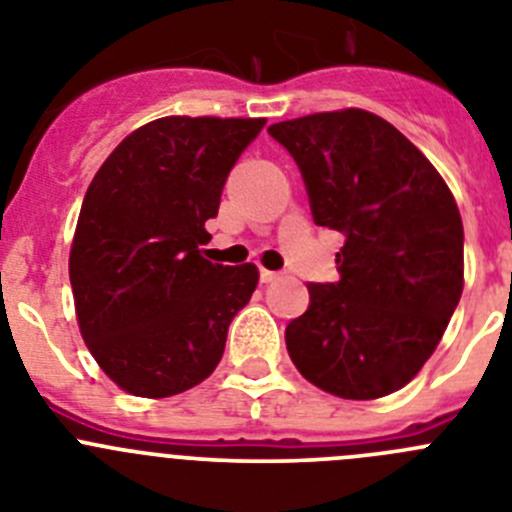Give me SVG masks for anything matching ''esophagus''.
I'll return each instance as SVG.
<instances>
[{"label":"esophagus","mask_w":512,"mask_h":512,"mask_svg":"<svg viewBox=\"0 0 512 512\" xmlns=\"http://www.w3.org/2000/svg\"><path fill=\"white\" fill-rule=\"evenodd\" d=\"M279 274L277 271H269V269H261V284H269V282H277Z\"/></svg>","instance_id":"34e87169"}]
</instances>
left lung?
<instances>
[{
    "mask_svg": "<svg viewBox=\"0 0 512 512\" xmlns=\"http://www.w3.org/2000/svg\"><path fill=\"white\" fill-rule=\"evenodd\" d=\"M297 161L315 223L346 235L336 284H307L287 325L302 377L343 400L402 390L431 359L464 289V225L449 184L374 112H315L269 128Z\"/></svg>",
    "mask_w": 512,
    "mask_h": 512,
    "instance_id": "8db88e82",
    "label": "left lung"
}]
</instances>
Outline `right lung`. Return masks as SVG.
<instances>
[{
	"label": "right lung",
	"instance_id": "add662e5",
	"mask_svg": "<svg viewBox=\"0 0 512 512\" xmlns=\"http://www.w3.org/2000/svg\"><path fill=\"white\" fill-rule=\"evenodd\" d=\"M264 117L169 115L140 125L94 174L69 253L81 338L122 392L171 397L220 364L256 264L202 256L228 171Z\"/></svg>",
	"mask_w": 512,
	"mask_h": 512
}]
</instances>
